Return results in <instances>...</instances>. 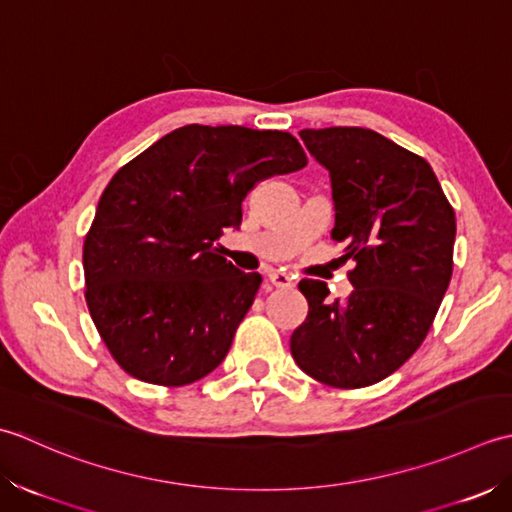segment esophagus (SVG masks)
<instances>
[{"label": "esophagus", "instance_id": "1", "mask_svg": "<svg viewBox=\"0 0 512 512\" xmlns=\"http://www.w3.org/2000/svg\"><path fill=\"white\" fill-rule=\"evenodd\" d=\"M269 283L278 287V289H289L294 287V280H291L287 274H280V271H271L269 274Z\"/></svg>", "mask_w": 512, "mask_h": 512}]
</instances>
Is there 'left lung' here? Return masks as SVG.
I'll return each instance as SVG.
<instances>
[{"label": "left lung", "mask_w": 512, "mask_h": 512, "mask_svg": "<svg viewBox=\"0 0 512 512\" xmlns=\"http://www.w3.org/2000/svg\"><path fill=\"white\" fill-rule=\"evenodd\" d=\"M329 172L331 238L351 260V296L329 300L320 280H300L309 302L291 333V356L311 378L369 387L420 347L453 274L455 212L422 156L367 128L300 130Z\"/></svg>", "instance_id": "1"}]
</instances>
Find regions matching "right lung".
Listing matches in <instances>:
<instances>
[{"label":"right lung","instance_id":"obj_1","mask_svg":"<svg viewBox=\"0 0 512 512\" xmlns=\"http://www.w3.org/2000/svg\"><path fill=\"white\" fill-rule=\"evenodd\" d=\"M305 165L289 132L192 123L112 176L83 243V274L92 322L125 373L183 387L225 360L263 278L214 243L241 227L258 181Z\"/></svg>","mask_w":512,"mask_h":512}]
</instances>
